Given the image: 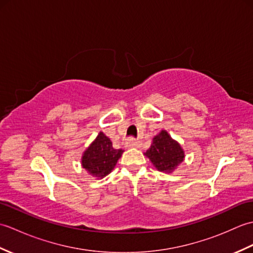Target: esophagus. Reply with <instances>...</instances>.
Listing matches in <instances>:
<instances>
[{
	"instance_id": "34e87169",
	"label": "esophagus",
	"mask_w": 253,
	"mask_h": 253,
	"mask_svg": "<svg viewBox=\"0 0 253 253\" xmlns=\"http://www.w3.org/2000/svg\"><path fill=\"white\" fill-rule=\"evenodd\" d=\"M140 146H141V142L136 140L135 138H129L126 142V147H128V148H138Z\"/></svg>"
}]
</instances>
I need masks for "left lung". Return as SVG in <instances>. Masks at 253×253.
Listing matches in <instances>:
<instances>
[{
	"instance_id": "obj_1",
	"label": "left lung",
	"mask_w": 253,
	"mask_h": 253,
	"mask_svg": "<svg viewBox=\"0 0 253 253\" xmlns=\"http://www.w3.org/2000/svg\"><path fill=\"white\" fill-rule=\"evenodd\" d=\"M144 154L161 171L173 170L184 161L185 157L181 147L165 130L154 137L153 143Z\"/></svg>"
}]
</instances>
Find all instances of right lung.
Segmentation results:
<instances>
[{
    "label": "right lung",
    "instance_id": "1",
    "mask_svg": "<svg viewBox=\"0 0 253 253\" xmlns=\"http://www.w3.org/2000/svg\"><path fill=\"white\" fill-rule=\"evenodd\" d=\"M124 151L115 149L112 141L103 132H100L93 143L85 150L83 157V168L91 175L104 177L114 169Z\"/></svg>",
    "mask_w": 253,
    "mask_h": 253
}]
</instances>
